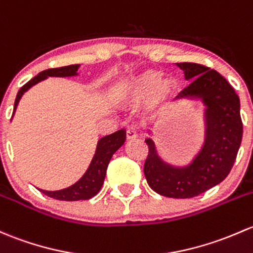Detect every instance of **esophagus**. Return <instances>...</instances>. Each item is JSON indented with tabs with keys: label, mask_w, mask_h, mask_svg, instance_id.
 <instances>
[{
	"label": "esophagus",
	"mask_w": 253,
	"mask_h": 253,
	"mask_svg": "<svg viewBox=\"0 0 253 253\" xmlns=\"http://www.w3.org/2000/svg\"><path fill=\"white\" fill-rule=\"evenodd\" d=\"M137 138V133H135V131L133 129H127L126 131V139L127 140H133Z\"/></svg>",
	"instance_id": "34e87169"
}]
</instances>
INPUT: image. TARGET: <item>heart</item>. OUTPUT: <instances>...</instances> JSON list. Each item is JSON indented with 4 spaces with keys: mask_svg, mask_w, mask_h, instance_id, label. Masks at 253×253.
Returning a JSON list of instances; mask_svg holds the SVG:
<instances>
[{
    "mask_svg": "<svg viewBox=\"0 0 253 253\" xmlns=\"http://www.w3.org/2000/svg\"><path fill=\"white\" fill-rule=\"evenodd\" d=\"M115 97L124 104H138L144 114L166 110L174 102L178 80L171 74L147 69L129 75L115 87Z\"/></svg>",
    "mask_w": 253,
    "mask_h": 253,
    "instance_id": "1",
    "label": "heart"
}]
</instances>
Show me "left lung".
<instances>
[{
  "instance_id": "left-lung-1",
  "label": "left lung",
  "mask_w": 253,
  "mask_h": 253,
  "mask_svg": "<svg viewBox=\"0 0 253 253\" xmlns=\"http://www.w3.org/2000/svg\"><path fill=\"white\" fill-rule=\"evenodd\" d=\"M177 66L184 71L185 80H191L177 99L199 98L206 105L204 145L191 164L174 167L162 160L148 138L144 174L149 187L160 195L189 199L219 184L229 174L243 139V121L239 95L219 73L196 63H177Z\"/></svg>"
}]
</instances>
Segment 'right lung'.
Here are the masks:
<instances>
[{
  "label": "right lung",
  "instance_id": "obj_1",
  "mask_svg": "<svg viewBox=\"0 0 253 253\" xmlns=\"http://www.w3.org/2000/svg\"><path fill=\"white\" fill-rule=\"evenodd\" d=\"M80 65H68L62 66V68H54L48 69V70H43L39 74V75L33 78L29 82H26L23 87L18 92L17 98L14 102V111L17 109L18 103H19L21 95L24 94L29 88L34 86V84H39L40 81H43L48 76H55V78H66V76H75L78 75ZM13 111V114H14ZM126 140V131L124 129H119V131L114 132V133L105 135V137L100 138L98 140L97 149H95V154L93 156L91 165H89L88 169L86 173L79 179L75 184L71 187L65 188L62 190L48 191L39 189L44 195L49 196V198L55 199V200H64V201H78V200H88L97 195L98 191L102 188L103 183H104V178L106 174V169H108L109 161H110L111 156L115 154V151L121 147Z\"/></svg>",
  "mask_w": 253,
  "mask_h": 253
}]
</instances>
